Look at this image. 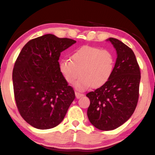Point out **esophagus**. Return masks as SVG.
Listing matches in <instances>:
<instances>
[{"label": "esophagus", "instance_id": "1", "mask_svg": "<svg viewBox=\"0 0 155 155\" xmlns=\"http://www.w3.org/2000/svg\"><path fill=\"white\" fill-rule=\"evenodd\" d=\"M75 95H76V98H80V97H81L82 96H84V94L79 92H75Z\"/></svg>", "mask_w": 155, "mask_h": 155}]
</instances>
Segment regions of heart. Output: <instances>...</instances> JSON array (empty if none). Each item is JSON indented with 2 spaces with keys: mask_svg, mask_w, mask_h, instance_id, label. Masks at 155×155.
Returning a JSON list of instances; mask_svg holds the SVG:
<instances>
[{
  "mask_svg": "<svg viewBox=\"0 0 155 155\" xmlns=\"http://www.w3.org/2000/svg\"><path fill=\"white\" fill-rule=\"evenodd\" d=\"M115 65L114 54L110 50L99 47L84 46L73 52L71 60L63 59L59 63V70L68 84L83 90L91 85L97 88L109 80Z\"/></svg>",
  "mask_w": 155,
  "mask_h": 155,
  "instance_id": "heart-1",
  "label": "heart"
}]
</instances>
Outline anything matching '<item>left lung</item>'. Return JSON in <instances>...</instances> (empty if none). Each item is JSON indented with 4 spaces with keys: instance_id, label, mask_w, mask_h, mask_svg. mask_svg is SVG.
Masks as SVG:
<instances>
[{
    "instance_id": "left-lung-1",
    "label": "left lung",
    "mask_w": 155,
    "mask_h": 155,
    "mask_svg": "<svg viewBox=\"0 0 155 155\" xmlns=\"http://www.w3.org/2000/svg\"><path fill=\"white\" fill-rule=\"evenodd\" d=\"M117 58L109 80L90 92L89 120L101 130H112L123 124L136 109L139 97L140 68L130 48L118 39L109 38Z\"/></svg>"
}]
</instances>
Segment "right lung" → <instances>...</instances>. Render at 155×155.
I'll list each match as a JSON object with an SVG mask.
<instances>
[{"instance_id": "right-lung-1", "label": "right lung", "mask_w": 155, "mask_h": 155, "mask_svg": "<svg viewBox=\"0 0 155 155\" xmlns=\"http://www.w3.org/2000/svg\"><path fill=\"white\" fill-rule=\"evenodd\" d=\"M73 39L46 34L29 41L16 60L14 94L21 117L37 129L58 125L75 99V92L59 70L60 53Z\"/></svg>"}]
</instances>
